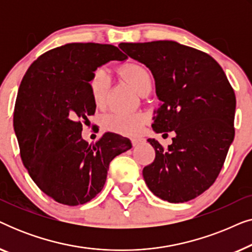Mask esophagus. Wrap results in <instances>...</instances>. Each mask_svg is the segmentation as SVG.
<instances>
[{
    "instance_id": "esophagus-1",
    "label": "esophagus",
    "mask_w": 252,
    "mask_h": 252,
    "mask_svg": "<svg viewBox=\"0 0 252 252\" xmlns=\"http://www.w3.org/2000/svg\"><path fill=\"white\" fill-rule=\"evenodd\" d=\"M144 139H142V137H134V139H132V144L134 147H137V146H140V144H142V143H144Z\"/></svg>"
}]
</instances>
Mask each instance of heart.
<instances>
[{"instance_id": "1", "label": "heart", "mask_w": 252, "mask_h": 252, "mask_svg": "<svg viewBox=\"0 0 252 252\" xmlns=\"http://www.w3.org/2000/svg\"><path fill=\"white\" fill-rule=\"evenodd\" d=\"M120 73L134 89L141 92L148 85H151V75L146 67L140 64H127L120 68ZM89 92L93 102L96 106H102L105 103L110 88V74L105 67H98L93 72L88 82ZM147 122L146 116L141 112L115 111L106 117V126L113 132L135 135L142 130Z\"/></svg>"}]
</instances>
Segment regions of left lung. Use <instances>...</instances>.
I'll return each mask as SVG.
<instances>
[{
    "label": "left lung",
    "instance_id": "left-lung-1",
    "mask_svg": "<svg viewBox=\"0 0 252 252\" xmlns=\"http://www.w3.org/2000/svg\"><path fill=\"white\" fill-rule=\"evenodd\" d=\"M154 75L160 101L153 129L173 132L167 148L148 139L156 157L143 168L154 195L170 203L194 199L216 181L234 140L236 98L221 66L195 48L175 41L120 43Z\"/></svg>",
    "mask_w": 252,
    "mask_h": 252
}]
</instances>
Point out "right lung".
I'll use <instances>...</instances> for the list:
<instances>
[{"label":"right lung","mask_w":252,"mask_h":252,"mask_svg":"<svg viewBox=\"0 0 252 252\" xmlns=\"http://www.w3.org/2000/svg\"><path fill=\"white\" fill-rule=\"evenodd\" d=\"M127 56L112 44L67 43L33 62L20 82L13 129L20 157L37 187L58 203L85 204L102 190L113 158L132 148L106 132L95 144L81 137L94 115L88 82L96 68Z\"/></svg>","instance_id":"right-lung-1"}]
</instances>
